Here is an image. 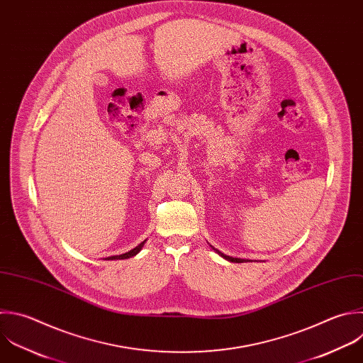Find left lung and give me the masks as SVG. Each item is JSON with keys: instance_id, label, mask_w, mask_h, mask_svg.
Here are the masks:
<instances>
[{"instance_id": "8db88e82", "label": "left lung", "mask_w": 363, "mask_h": 363, "mask_svg": "<svg viewBox=\"0 0 363 363\" xmlns=\"http://www.w3.org/2000/svg\"><path fill=\"white\" fill-rule=\"evenodd\" d=\"M220 257H223L224 259H227V261H230V262H247V261H250V259H244V258H235V257H230V255H225V254H223L221 251H218L217 248H214L213 245H210Z\"/></svg>"}]
</instances>
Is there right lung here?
Listing matches in <instances>:
<instances>
[{"instance_id": "right-lung-1", "label": "right lung", "mask_w": 363, "mask_h": 363, "mask_svg": "<svg viewBox=\"0 0 363 363\" xmlns=\"http://www.w3.org/2000/svg\"><path fill=\"white\" fill-rule=\"evenodd\" d=\"M145 242H146V240L145 241H142L139 245H136L133 250H130V251H128V252H125V254H121V255H112V257H108V258H104V259H126V258H130V257H135L136 254H139L140 252V250L143 248V245H145Z\"/></svg>"}]
</instances>
